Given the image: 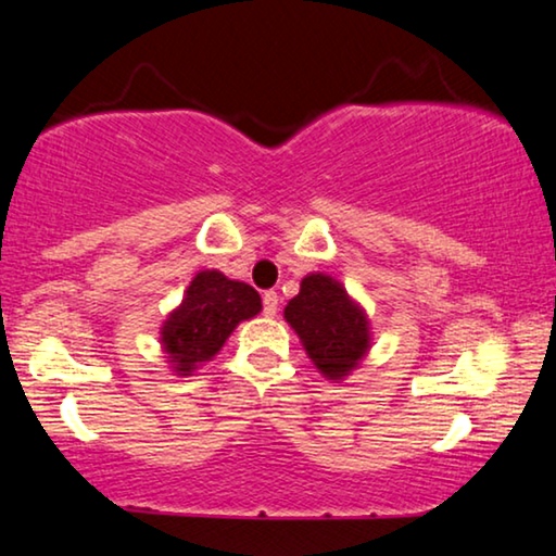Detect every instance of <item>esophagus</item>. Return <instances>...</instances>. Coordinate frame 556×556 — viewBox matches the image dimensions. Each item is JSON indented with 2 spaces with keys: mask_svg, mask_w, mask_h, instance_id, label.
<instances>
[{
  "mask_svg": "<svg viewBox=\"0 0 556 556\" xmlns=\"http://www.w3.org/2000/svg\"><path fill=\"white\" fill-rule=\"evenodd\" d=\"M280 303V295L276 291H265L263 293V314L265 316H276Z\"/></svg>",
  "mask_w": 556,
  "mask_h": 556,
  "instance_id": "1",
  "label": "esophagus"
}]
</instances>
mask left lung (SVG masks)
Here are the masks:
<instances>
[{"mask_svg": "<svg viewBox=\"0 0 556 556\" xmlns=\"http://www.w3.org/2000/svg\"><path fill=\"white\" fill-rule=\"evenodd\" d=\"M286 321L329 379L346 377L369 349L367 316L341 283L324 273L301 280L299 295L286 306Z\"/></svg>", "mask_w": 556, "mask_h": 556, "instance_id": "obj_1", "label": "left lung"}]
</instances>
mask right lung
Listing matches in <instances>:
<instances>
[{"mask_svg": "<svg viewBox=\"0 0 556 556\" xmlns=\"http://www.w3.org/2000/svg\"><path fill=\"white\" fill-rule=\"evenodd\" d=\"M261 295L253 286L225 278L219 270L197 273L185 301L166 318L162 344L179 375L215 356L235 326L261 314Z\"/></svg>", "mask_w": 556, "mask_h": 556, "instance_id": "1", "label": "right lung"}]
</instances>
